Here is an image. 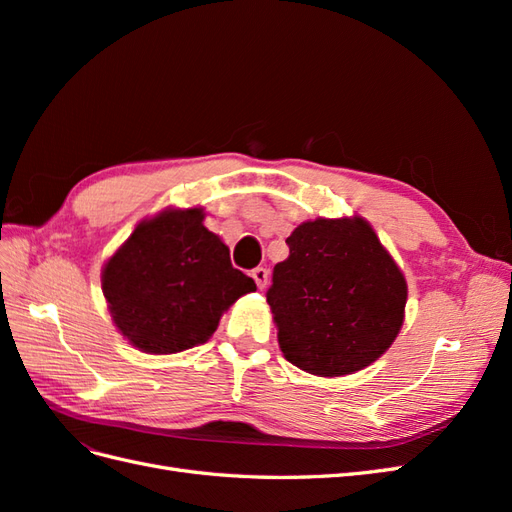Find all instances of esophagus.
I'll return each mask as SVG.
<instances>
[{"label": "esophagus", "instance_id": "34e87169", "mask_svg": "<svg viewBox=\"0 0 512 512\" xmlns=\"http://www.w3.org/2000/svg\"><path fill=\"white\" fill-rule=\"evenodd\" d=\"M252 277H254V282H256V286L262 290V288H267V284H269V271L265 269V267H256L254 271H252Z\"/></svg>", "mask_w": 512, "mask_h": 512}]
</instances>
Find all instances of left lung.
<instances>
[{"mask_svg": "<svg viewBox=\"0 0 512 512\" xmlns=\"http://www.w3.org/2000/svg\"><path fill=\"white\" fill-rule=\"evenodd\" d=\"M267 290L286 361L307 374H354L391 348L404 324L406 277L363 218L303 222Z\"/></svg>", "mask_w": 512, "mask_h": 512, "instance_id": "1", "label": "left lung"}]
</instances>
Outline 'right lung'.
Here are the masks:
<instances>
[{"label": "right lung", "instance_id": "right-lung-1", "mask_svg": "<svg viewBox=\"0 0 512 512\" xmlns=\"http://www.w3.org/2000/svg\"><path fill=\"white\" fill-rule=\"evenodd\" d=\"M203 220L200 207L166 209L138 224L104 265L108 312L134 348L175 354L205 344L226 309L256 290Z\"/></svg>", "mask_w": 512, "mask_h": 512}]
</instances>
